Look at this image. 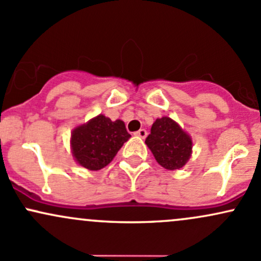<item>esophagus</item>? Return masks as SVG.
Returning <instances> with one entry per match:
<instances>
[{
  "instance_id": "obj_1",
  "label": "esophagus",
  "mask_w": 261,
  "mask_h": 261,
  "mask_svg": "<svg viewBox=\"0 0 261 261\" xmlns=\"http://www.w3.org/2000/svg\"><path fill=\"white\" fill-rule=\"evenodd\" d=\"M134 136L139 137V138H145V137H147V130L139 129L138 132H136V133H134Z\"/></svg>"
}]
</instances>
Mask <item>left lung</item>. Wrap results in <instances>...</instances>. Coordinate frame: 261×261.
<instances>
[{"mask_svg":"<svg viewBox=\"0 0 261 261\" xmlns=\"http://www.w3.org/2000/svg\"><path fill=\"white\" fill-rule=\"evenodd\" d=\"M145 144L159 165L168 170L183 168L193 152L192 137L169 117L155 119Z\"/></svg>","mask_w":261,"mask_h":261,"instance_id":"left-lung-1","label":"left lung"}]
</instances>
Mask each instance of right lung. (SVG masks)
Returning a JSON list of instances; mask_svg holds the SVG:
<instances>
[{
	"mask_svg": "<svg viewBox=\"0 0 261 261\" xmlns=\"http://www.w3.org/2000/svg\"><path fill=\"white\" fill-rule=\"evenodd\" d=\"M130 134L123 120H111L98 114L71 133V149L74 161L88 170H99L113 161Z\"/></svg>",
	"mask_w": 261,
	"mask_h": 261,
	"instance_id": "1",
	"label": "right lung"
}]
</instances>
